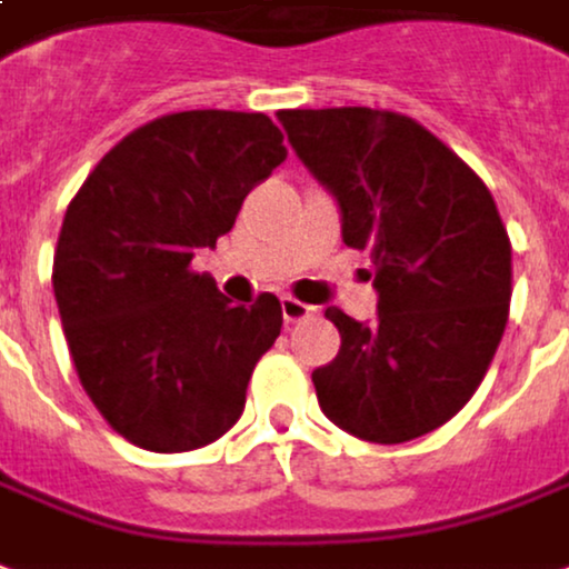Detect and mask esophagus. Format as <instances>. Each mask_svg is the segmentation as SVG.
Listing matches in <instances>:
<instances>
[{"mask_svg": "<svg viewBox=\"0 0 569 569\" xmlns=\"http://www.w3.org/2000/svg\"><path fill=\"white\" fill-rule=\"evenodd\" d=\"M281 315H284V321H288V325H297V321H306V318H312L315 306H309V302L293 300V297H281Z\"/></svg>", "mask_w": 569, "mask_h": 569, "instance_id": "1", "label": "esophagus"}]
</instances>
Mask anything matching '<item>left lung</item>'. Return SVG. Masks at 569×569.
I'll use <instances>...</instances> for the list:
<instances>
[{"label":"left lung","mask_w":569,"mask_h":569,"mask_svg":"<svg viewBox=\"0 0 569 569\" xmlns=\"http://www.w3.org/2000/svg\"><path fill=\"white\" fill-rule=\"evenodd\" d=\"M290 148L333 193L342 242L370 251L379 318L330 306L342 346L312 372L336 427L409 442L467 406L495 360L512 297V244L491 190L406 114L279 111Z\"/></svg>","instance_id":"1"}]
</instances>
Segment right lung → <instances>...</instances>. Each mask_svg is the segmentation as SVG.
I'll use <instances>...</instances> for the list:
<instances>
[{
    "mask_svg": "<svg viewBox=\"0 0 569 569\" xmlns=\"http://www.w3.org/2000/svg\"><path fill=\"white\" fill-rule=\"evenodd\" d=\"M260 111H178L120 139L74 193L53 297L74 370L120 437L160 455L239 421L281 302L233 306L190 260L230 233L248 190L288 157Z\"/></svg>",
    "mask_w": 569,
    "mask_h": 569,
    "instance_id": "right-lung-1",
    "label": "right lung"
}]
</instances>
